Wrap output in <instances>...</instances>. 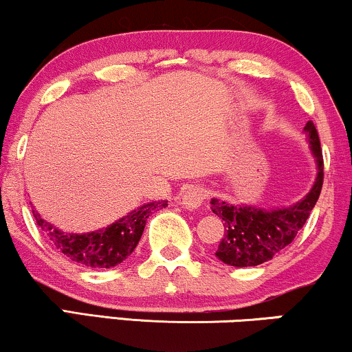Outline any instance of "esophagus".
Returning <instances> with one entry per match:
<instances>
[{
  "label": "esophagus",
  "mask_w": 352,
  "mask_h": 352,
  "mask_svg": "<svg viewBox=\"0 0 352 352\" xmlns=\"http://www.w3.org/2000/svg\"><path fill=\"white\" fill-rule=\"evenodd\" d=\"M206 199V189L201 186H192L184 192L182 195V206L189 210H197L200 208V205L204 204Z\"/></svg>",
  "instance_id": "obj_1"
}]
</instances>
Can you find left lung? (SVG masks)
Instances as JSON below:
<instances>
[{"instance_id": "obj_1", "label": "left lung", "mask_w": 352, "mask_h": 352, "mask_svg": "<svg viewBox=\"0 0 352 352\" xmlns=\"http://www.w3.org/2000/svg\"><path fill=\"white\" fill-rule=\"evenodd\" d=\"M305 131L317 165L316 182L305 199L288 208L274 210L211 199V210L224 221V237L214 253L224 264L248 267L269 261L293 242L309 218L324 184V158L314 123L307 122Z\"/></svg>"}]
</instances>
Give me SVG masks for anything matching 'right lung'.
<instances>
[{"label": "right lung", "mask_w": 352, "mask_h": 352, "mask_svg": "<svg viewBox=\"0 0 352 352\" xmlns=\"http://www.w3.org/2000/svg\"><path fill=\"white\" fill-rule=\"evenodd\" d=\"M165 206H168L166 200L144 204L107 228L86 234L64 232L43 219L35 210L33 216L52 247L64 253L70 261L89 269H110L123 263L134 252L148 216Z\"/></svg>", "instance_id": "add662e5"}]
</instances>
